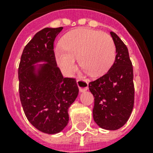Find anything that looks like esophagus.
<instances>
[{"label": "esophagus", "mask_w": 153, "mask_h": 153, "mask_svg": "<svg viewBox=\"0 0 153 153\" xmlns=\"http://www.w3.org/2000/svg\"><path fill=\"white\" fill-rule=\"evenodd\" d=\"M77 84H78V86H79V91L80 92H84V91L88 90L89 84L86 80H84V79H78L77 80Z\"/></svg>", "instance_id": "1"}]
</instances>
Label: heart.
<instances>
[{"instance_id": "heart-1", "label": "heart", "mask_w": 153, "mask_h": 153, "mask_svg": "<svg viewBox=\"0 0 153 153\" xmlns=\"http://www.w3.org/2000/svg\"><path fill=\"white\" fill-rule=\"evenodd\" d=\"M60 43L62 48L55 49V59L67 75L75 69L77 58L85 71L98 77L109 71L116 57V47L112 37L90 28L80 27L70 31L62 36Z\"/></svg>"}]
</instances>
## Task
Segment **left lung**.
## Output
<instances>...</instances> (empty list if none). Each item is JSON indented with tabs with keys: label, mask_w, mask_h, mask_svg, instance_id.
I'll use <instances>...</instances> for the list:
<instances>
[{
	"label": "left lung",
	"mask_w": 153,
	"mask_h": 153,
	"mask_svg": "<svg viewBox=\"0 0 153 153\" xmlns=\"http://www.w3.org/2000/svg\"><path fill=\"white\" fill-rule=\"evenodd\" d=\"M116 47L114 64L106 74L89 83L94 98L93 117L99 127L116 130L129 118L134 104L133 69L128 48L118 37L110 32Z\"/></svg>",
	"instance_id": "1"
}]
</instances>
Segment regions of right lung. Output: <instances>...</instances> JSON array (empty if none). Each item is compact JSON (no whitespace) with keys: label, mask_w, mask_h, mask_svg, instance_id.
Returning <instances> with one entry per match:
<instances>
[{"label":"right lung","mask_w":153,"mask_h":153,"mask_svg":"<svg viewBox=\"0 0 153 153\" xmlns=\"http://www.w3.org/2000/svg\"><path fill=\"white\" fill-rule=\"evenodd\" d=\"M63 27H45L25 46L18 69L19 93L29 122L48 134L61 132L69 121L68 109L79 94L75 79L63 78L54 52L55 37ZM39 62L46 64L37 65Z\"/></svg>","instance_id":"obj_1"}]
</instances>
